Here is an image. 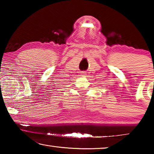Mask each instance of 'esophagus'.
Instances as JSON below:
<instances>
[{
  "label": "esophagus",
  "mask_w": 154,
  "mask_h": 154,
  "mask_svg": "<svg viewBox=\"0 0 154 154\" xmlns=\"http://www.w3.org/2000/svg\"><path fill=\"white\" fill-rule=\"evenodd\" d=\"M85 72H83L82 76H83V77H85Z\"/></svg>",
  "instance_id": "esophagus-1"
}]
</instances>
